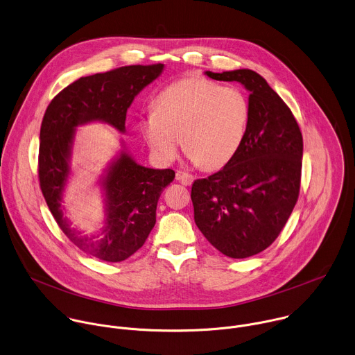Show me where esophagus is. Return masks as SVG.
Segmentation results:
<instances>
[{
  "mask_svg": "<svg viewBox=\"0 0 355 355\" xmlns=\"http://www.w3.org/2000/svg\"><path fill=\"white\" fill-rule=\"evenodd\" d=\"M177 180L182 184V185H191L193 182V175L188 174V173H177Z\"/></svg>",
  "mask_w": 355,
  "mask_h": 355,
  "instance_id": "34e87169",
  "label": "esophagus"
}]
</instances>
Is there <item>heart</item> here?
<instances>
[{
  "instance_id": "obj_1",
  "label": "heart",
  "mask_w": 355,
  "mask_h": 355,
  "mask_svg": "<svg viewBox=\"0 0 355 355\" xmlns=\"http://www.w3.org/2000/svg\"><path fill=\"white\" fill-rule=\"evenodd\" d=\"M249 117L250 105L239 88L187 77L159 92L153 112L142 114L138 127L159 162H174L182 138L184 149L195 163L217 170L239 150Z\"/></svg>"
}]
</instances>
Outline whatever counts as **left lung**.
<instances>
[{
    "instance_id": "1",
    "label": "left lung",
    "mask_w": 355,
    "mask_h": 355,
    "mask_svg": "<svg viewBox=\"0 0 355 355\" xmlns=\"http://www.w3.org/2000/svg\"><path fill=\"white\" fill-rule=\"evenodd\" d=\"M206 74L242 83L250 91V117L234 159L193 182L195 223L218 252L246 259L274 243L296 206L303 135L291 107L259 73L239 69Z\"/></svg>"
}]
</instances>
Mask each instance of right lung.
Segmentation results:
<instances>
[{
	"label": "right lung",
	"mask_w": 355,
	"mask_h": 355,
	"mask_svg": "<svg viewBox=\"0 0 355 355\" xmlns=\"http://www.w3.org/2000/svg\"><path fill=\"white\" fill-rule=\"evenodd\" d=\"M162 70V63L131 64L81 77L53 96L41 123L38 181L49 211L73 245L103 261H123L142 248L156 223L157 200L175 173L142 167L123 152L103 181L107 218L101 236H80L60 209L74 128L102 120L123 132L132 99Z\"/></svg>",
	"instance_id": "add662e5"
}]
</instances>
